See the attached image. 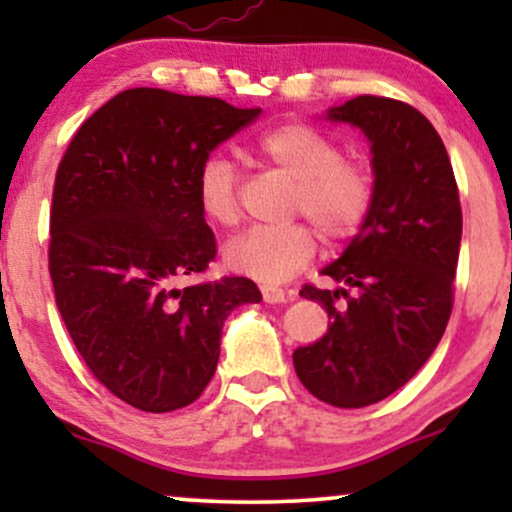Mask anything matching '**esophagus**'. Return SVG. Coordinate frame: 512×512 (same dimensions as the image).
<instances>
[{"label": "esophagus", "instance_id": "obj_1", "mask_svg": "<svg viewBox=\"0 0 512 512\" xmlns=\"http://www.w3.org/2000/svg\"><path fill=\"white\" fill-rule=\"evenodd\" d=\"M262 298L267 303H286L289 301V293H286L284 289H279V286H272V284H264L262 286Z\"/></svg>", "mask_w": 512, "mask_h": 512}]
</instances>
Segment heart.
I'll return each instance as SVG.
<instances>
[{"label": "heart", "mask_w": 512, "mask_h": 512, "mask_svg": "<svg viewBox=\"0 0 512 512\" xmlns=\"http://www.w3.org/2000/svg\"><path fill=\"white\" fill-rule=\"evenodd\" d=\"M255 154L264 166L293 180L291 216H305L330 245L346 243L366 226L375 202V178L356 158L342 156L330 134L305 122H284L262 132ZM197 202L214 226L240 221L238 173L226 156L214 154L197 170ZM317 236L308 223L252 228L226 245L233 272L262 284H281L313 262Z\"/></svg>", "instance_id": "heart-1"}]
</instances>
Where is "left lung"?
Instances as JSON below:
<instances>
[{"label": "left lung", "mask_w": 512, "mask_h": 512, "mask_svg": "<svg viewBox=\"0 0 512 512\" xmlns=\"http://www.w3.org/2000/svg\"><path fill=\"white\" fill-rule=\"evenodd\" d=\"M327 117L370 139L375 202L342 257L322 269L339 289H301L322 303L332 325L293 351V366L320 402L361 409L407 385L443 337L462 209L443 139L409 103L356 96Z\"/></svg>", "instance_id": "8db88e82"}]
</instances>
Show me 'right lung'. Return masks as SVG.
<instances>
[{
	"label": "right lung",
	"mask_w": 512,
	"mask_h": 512,
	"mask_svg": "<svg viewBox=\"0 0 512 512\" xmlns=\"http://www.w3.org/2000/svg\"><path fill=\"white\" fill-rule=\"evenodd\" d=\"M260 108L163 88H127L64 151L50 207V276L69 337L101 385L163 414L214 378L221 327L262 293L245 276L204 274L216 238L197 202V170Z\"/></svg>",
	"instance_id": "add662e5"
}]
</instances>
